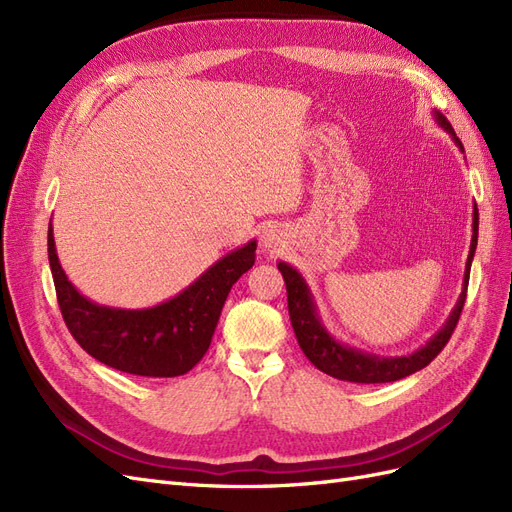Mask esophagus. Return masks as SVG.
I'll return each mask as SVG.
<instances>
[{"label":"esophagus","instance_id":"34e87169","mask_svg":"<svg viewBox=\"0 0 512 512\" xmlns=\"http://www.w3.org/2000/svg\"><path fill=\"white\" fill-rule=\"evenodd\" d=\"M284 237H282V230L277 228V226H267L265 230H262V235H260V245L265 247L267 252H275L277 247H282V241Z\"/></svg>","mask_w":512,"mask_h":512}]
</instances>
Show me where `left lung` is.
<instances>
[{"mask_svg":"<svg viewBox=\"0 0 512 512\" xmlns=\"http://www.w3.org/2000/svg\"><path fill=\"white\" fill-rule=\"evenodd\" d=\"M433 119H436L438 126L453 138V143L459 147L463 153V145L457 138L455 130L448 119L440 113L433 111ZM476 243H478V209L474 203L472 211V241H470V254L466 260V271H463V284H461V294L453 307V312L448 314L446 322L438 329L436 335L429 337V342L414 350L412 354L404 356H380V354H371L365 350H359L354 346L342 344L339 339H335L329 329L324 327V322L318 314V305L312 290H309L305 277L294 269L288 262L280 260L277 262V269L282 271L284 282H286V292H288V314L294 335L299 339V346L305 352V356L312 365H316L324 374H329L337 380H346V382H359V384H378V382H395L406 378L414 371L427 367L440 350L446 346L448 339H451L457 320L461 316L463 303H466V290H468V280H470V267L474 260L476 252Z\"/></svg>","mask_w":512,"mask_h":512,"instance_id":"left-lung-1","label":"left lung"}]
</instances>
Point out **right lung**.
Here are the masks:
<instances>
[{
    "label": "right lung",
    "mask_w": 512,
    "mask_h": 512,
    "mask_svg": "<svg viewBox=\"0 0 512 512\" xmlns=\"http://www.w3.org/2000/svg\"><path fill=\"white\" fill-rule=\"evenodd\" d=\"M256 239L222 256L203 275L153 307L126 309L87 299L68 280L49 224V262L61 316L96 361L147 378L183 376L211 346L228 292L254 267Z\"/></svg>",
    "instance_id": "1"
}]
</instances>
